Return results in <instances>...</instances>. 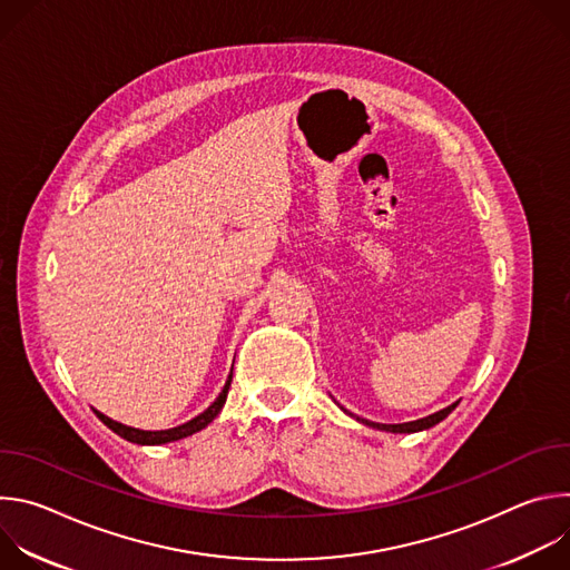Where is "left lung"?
<instances>
[{
    "label": "left lung",
    "instance_id": "left-lung-1",
    "mask_svg": "<svg viewBox=\"0 0 570 570\" xmlns=\"http://www.w3.org/2000/svg\"><path fill=\"white\" fill-rule=\"evenodd\" d=\"M458 405V401L455 403H451L449 409H444V411H440V413H433V415H429V417H424V420H417V422H409V424H376V422H370V420H358V422H363V424H367V426H372V429H379V431H390V433H417V431H424V429H431V426H435V424H440L453 409Z\"/></svg>",
    "mask_w": 570,
    "mask_h": 570
}]
</instances>
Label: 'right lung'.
<instances>
[{"label": "right lung", "mask_w": 570, "mask_h": 570, "mask_svg": "<svg viewBox=\"0 0 570 570\" xmlns=\"http://www.w3.org/2000/svg\"><path fill=\"white\" fill-rule=\"evenodd\" d=\"M229 383H232V374L227 376V383H225L223 392L216 396V401L209 405V409H207L205 413H200V415L194 417L191 422H187V424H183V426H176V429H169V431H139V429L124 426V424H119V422H115V420L101 415L99 411H95V415H97L110 431H115L117 435H121V438L128 440V442H135V444H167V442H176V440H183V438H187V435H194V433L203 431V429L220 413L223 403H225V399H227Z\"/></svg>", "instance_id": "1"}]
</instances>
